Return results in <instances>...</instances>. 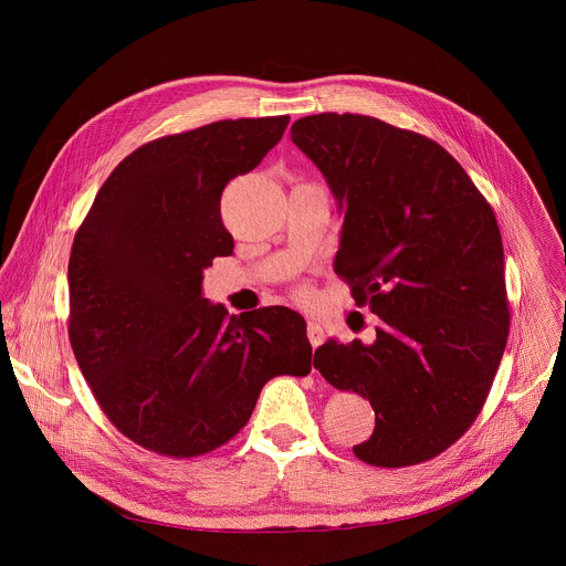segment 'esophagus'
Returning <instances> with one entry per match:
<instances>
[{"mask_svg":"<svg viewBox=\"0 0 566 566\" xmlns=\"http://www.w3.org/2000/svg\"><path fill=\"white\" fill-rule=\"evenodd\" d=\"M306 336H308V343L313 347H319L322 343H325V332H322V327L317 325V322H308V325H306Z\"/></svg>","mask_w":566,"mask_h":566,"instance_id":"1","label":"esophagus"}]
</instances>
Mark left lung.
Here are the masks:
<instances>
[{
    "instance_id": "1",
    "label": "left lung",
    "mask_w": 566,
    "mask_h": 566,
    "mask_svg": "<svg viewBox=\"0 0 566 566\" xmlns=\"http://www.w3.org/2000/svg\"><path fill=\"white\" fill-rule=\"evenodd\" d=\"M291 140L345 212L336 273L380 317L371 345L332 338L313 367L369 398L376 428L354 446L360 461H428L472 426L506 349L495 212L457 160L417 132L327 112L295 120Z\"/></svg>"
}]
</instances>
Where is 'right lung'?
Here are the masks:
<instances>
[{
	"mask_svg": "<svg viewBox=\"0 0 566 566\" xmlns=\"http://www.w3.org/2000/svg\"><path fill=\"white\" fill-rule=\"evenodd\" d=\"M289 116L217 120L140 145L98 190L69 258V340L107 419L177 459L230 441L262 387L311 371L286 306L228 315L201 293L232 255L221 192L275 147Z\"/></svg>",
	"mask_w": 566,
	"mask_h": 566,
	"instance_id": "obj_1",
	"label": "right lung"
}]
</instances>
